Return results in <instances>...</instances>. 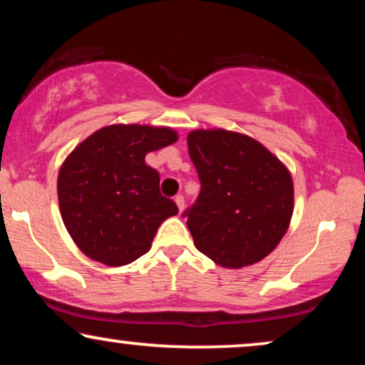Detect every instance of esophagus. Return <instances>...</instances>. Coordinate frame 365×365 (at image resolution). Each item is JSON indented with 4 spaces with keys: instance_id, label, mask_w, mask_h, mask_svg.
Masks as SVG:
<instances>
[{
    "instance_id": "esophagus-1",
    "label": "esophagus",
    "mask_w": 365,
    "mask_h": 365,
    "mask_svg": "<svg viewBox=\"0 0 365 365\" xmlns=\"http://www.w3.org/2000/svg\"><path fill=\"white\" fill-rule=\"evenodd\" d=\"M175 204H177L178 211L182 212L183 207H185V199H183V195H177V197H175Z\"/></svg>"
}]
</instances>
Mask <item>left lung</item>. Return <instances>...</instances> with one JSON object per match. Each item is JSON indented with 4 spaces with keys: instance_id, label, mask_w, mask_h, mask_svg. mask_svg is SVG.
I'll return each mask as SVG.
<instances>
[{
    "instance_id": "1",
    "label": "left lung",
    "mask_w": 365,
    "mask_h": 365,
    "mask_svg": "<svg viewBox=\"0 0 365 365\" xmlns=\"http://www.w3.org/2000/svg\"><path fill=\"white\" fill-rule=\"evenodd\" d=\"M187 144L200 180L199 197L183 212L195 247L232 269L262 261L290 225V171L244 133L194 130Z\"/></svg>"
}]
</instances>
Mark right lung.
Masks as SVG:
<instances>
[{"label":"right lung","instance_id":"right-lung-1","mask_svg":"<svg viewBox=\"0 0 365 365\" xmlns=\"http://www.w3.org/2000/svg\"><path fill=\"white\" fill-rule=\"evenodd\" d=\"M175 130L110 125L72 150L58 175V202L70 237L87 257L116 267L150 249L159 225L178 215L159 192L145 154L177 142Z\"/></svg>","mask_w":365,"mask_h":365}]
</instances>
